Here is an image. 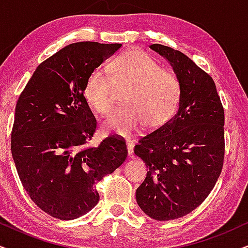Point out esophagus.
Listing matches in <instances>:
<instances>
[{"instance_id": "esophagus-1", "label": "esophagus", "mask_w": 248, "mask_h": 248, "mask_svg": "<svg viewBox=\"0 0 248 248\" xmlns=\"http://www.w3.org/2000/svg\"><path fill=\"white\" fill-rule=\"evenodd\" d=\"M127 150H128V155H133V152H134V142H133V140H127Z\"/></svg>"}]
</instances>
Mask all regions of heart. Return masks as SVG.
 I'll return each instance as SVG.
<instances>
[{"label": "heart", "mask_w": 248, "mask_h": 248, "mask_svg": "<svg viewBox=\"0 0 248 248\" xmlns=\"http://www.w3.org/2000/svg\"><path fill=\"white\" fill-rule=\"evenodd\" d=\"M109 75L101 68L89 74L84 86L86 101L96 112L106 114L112 108L113 83L128 87L124 103L103 124V129L130 136L144 124L147 129L164 126L173 117L181 101V83L171 72L140 50H130L108 65Z\"/></svg>", "instance_id": "b5f03b06"}]
</instances>
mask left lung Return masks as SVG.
<instances>
[{
	"label": "left lung",
	"instance_id": "8db88e82",
	"mask_svg": "<svg viewBox=\"0 0 248 248\" xmlns=\"http://www.w3.org/2000/svg\"><path fill=\"white\" fill-rule=\"evenodd\" d=\"M150 48L169 62L181 83L176 114L135 145L149 168L136 190L140 209L156 221L182 217L208 197L224 160V109L214 80L183 52Z\"/></svg>",
	"mask_w": 248,
	"mask_h": 248
}]
</instances>
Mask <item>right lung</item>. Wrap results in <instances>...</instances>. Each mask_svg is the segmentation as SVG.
<instances>
[{"label": "right lung", "mask_w": 248, "mask_h": 248, "mask_svg": "<svg viewBox=\"0 0 248 248\" xmlns=\"http://www.w3.org/2000/svg\"><path fill=\"white\" fill-rule=\"evenodd\" d=\"M121 45L78 42L41 62L16 105L11 153L37 207L74 220L97 205L96 184L126 160V142L115 136L89 146L97 122L84 98L92 72Z\"/></svg>", "instance_id": "right-lung-1"}]
</instances>
